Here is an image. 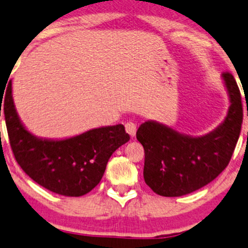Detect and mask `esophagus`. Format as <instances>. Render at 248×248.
I'll return each instance as SVG.
<instances>
[{
  "mask_svg": "<svg viewBox=\"0 0 248 248\" xmlns=\"http://www.w3.org/2000/svg\"><path fill=\"white\" fill-rule=\"evenodd\" d=\"M124 128H126V131L130 135L131 137H135V135H136V130H137L136 124H133V122H127Z\"/></svg>",
  "mask_w": 248,
  "mask_h": 248,
  "instance_id": "obj_1",
  "label": "esophagus"
}]
</instances>
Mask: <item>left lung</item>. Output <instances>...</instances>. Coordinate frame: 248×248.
Here are the masks:
<instances>
[{
	"label": "left lung",
	"instance_id": "left-lung-1",
	"mask_svg": "<svg viewBox=\"0 0 248 248\" xmlns=\"http://www.w3.org/2000/svg\"><path fill=\"white\" fill-rule=\"evenodd\" d=\"M221 77L229 108L215 129L191 136L155 120H146L137 129L136 137L145 152L144 181L159 196L181 197L199 190L217 177L230 161L240 135L243 106L232 75Z\"/></svg>",
	"mask_w": 248,
	"mask_h": 248
}]
</instances>
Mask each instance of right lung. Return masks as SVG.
<instances>
[{"instance_id":"obj_1","label":"right lung","mask_w":248,"mask_h":248,"mask_svg":"<svg viewBox=\"0 0 248 248\" xmlns=\"http://www.w3.org/2000/svg\"><path fill=\"white\" fill-rule=\"evenodd\" d=\"M3 108L12 152L21 169L41 186L62 196L90 192L101 182L113 152L130 140L124 124L93 128L66 139L35 136L18 115L12 81Z\"/></svg>"}]
</instances>
